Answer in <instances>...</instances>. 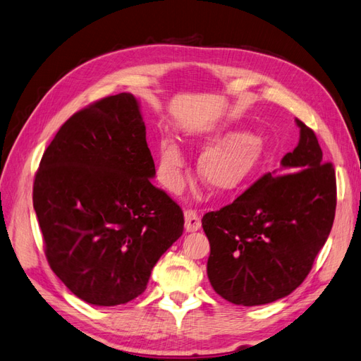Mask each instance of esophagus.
<instances>
[{"instance_id":"esophagus-1","label":"esophagus","mask_w":361,"mask_h":361,"mask_svg":"<svg viewBox=\"0 0 361 361\" xmlns=\"http://www.w3.org/2000/svg\"><path fill=\"white\" fill-rule=\"evenodd\" d=\"M201 227V219L195 210L184 212V228L186 232H197Z\"/></svg>"}]
</instances>
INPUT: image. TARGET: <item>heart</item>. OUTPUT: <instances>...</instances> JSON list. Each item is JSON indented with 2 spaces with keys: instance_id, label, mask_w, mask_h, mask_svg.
I'll return each instance as SVG.
<instances>
[{
  "instance_id": "1",
  "label": "heart",
  "mask_w": 361,
  "mask_h": 361,
  "mask_svg": "<svg viewBox=\"0 0 361 361\" xmlns=\"http://www.w3.org/2000/svg\"><path fill=\"white\" fill-rule=\"evenodd\" d=\"M204 147H212L198 161V173L210 189L230 192L244 184L261 168L265 147L259 138L244 131H212L201 138ZM184 155L173 138H164L159 147V169L163 183L177 189L181 183Z\"/></svg>"
}]
</instances>
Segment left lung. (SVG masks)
<instances>
[{
	"label": "left lung",
	"instance_id": "1",
	"mask_svg": "<svg viewBox=\"0 0 361 361\" xmlns=\"http://www.w3.org/2000/svg\"><path fill=\"white\" fill-rule=\"evenodd\" d=\"M300 138L281 168L232 204L202 216L210 243L207 276L226 300L243 307L293 293L311 271L334 223L336 172L317 137L299 118Z\"/></svg>",
	"mask_w": 361,
	"mask_h": 361
}]
</instances>
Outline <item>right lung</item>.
<instances>
[{
	"mask_svg": "<svg viewBox=\"0 0 361 361\" xmlns=\"http://www.w3.org/2000/svg\"><path fill=\"white\" fill-rule=\"evenodd\" d=\"M154 177L140 105L129 92L73 114L45 149L33 207L51 270L79 299L96 307L135 299L183 235V210Z\"/></svg>",
	"mask_w": 361,
	"mask_h": 361,
	"instance_id": "add662e5",
	"label": "right lung"
}]
</instances>
